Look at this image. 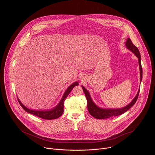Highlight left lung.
<instances>
[{"label": "left lung", "instance_id": "obj_1", "mask_svg": "<svg viewBox=\"0 0 155 155\" xmlns=\"http://www.w3.org/2000/svg\"><path fill=\"white\" fill-rule=\"evenodd\" d=\"M126 47H127V49H129L130 51H131L132 53H133L139 59V69H140V82L142 80V68L141 65V57H140V52L138 50V48L132 43L131 40L128 38H127V40L126 41ZM82 89L83 90V92L85 94V96L87 99V110L88 112H90V114L94 117V118L97 119H106V118H109L111 117H116L124 113H125L126 111L131 107L133 106L135 103L136 102L139 94V91L140 89L138 91L137 94H136V97L134 98V99L131 101L130 104H129L127 105H126L124 107L121 108H117V109H111V108H108V109H104V108H101L100 107H98L92 101V99L91 98L90 94L86 89L84 86H82Z\"/></svg>", "mask_w": 155, "mask_h": 155}]
</instances>
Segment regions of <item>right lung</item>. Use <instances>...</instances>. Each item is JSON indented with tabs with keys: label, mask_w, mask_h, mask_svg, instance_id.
<instances>
[{
	"label": "right lung",
	"mask_w": 155,
	"mask_h": 155,
	"mask_svg": "<svg viewBox=\"0 0 155 155\" xmlns=\"http://www.w3.org/2000/svg\"><path fill=\"white\" fill-rule=\"evenodd\" d=\"M78 83L77 81L72 83L71 85H70L66 91H65L61 100L60 101L59 103L58 104L57 106H56L54 108L49 110H31L25 107L23 104L21 102L19 99L18 98V101L20 104V105L23 107V108L25 110V111L28 113H29L31 114H32L34 115H35L36 117H38L39 118H41L42 119L45 120H53L56 119L59 117H60L62 114L64 112V102L65 99H66L71 93V91L72 90L73 88L75 86L78 85Z\"/></svg>",
	"instance_id": "obj_1"
}]
</instances>
